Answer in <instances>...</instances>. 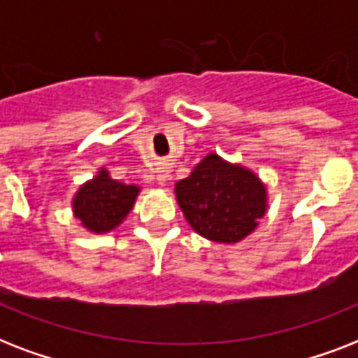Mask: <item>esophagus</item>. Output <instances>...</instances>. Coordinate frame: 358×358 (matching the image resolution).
<instances>
[{
  "instance_id": "34e87169",
  "label": "esophagus",
  "mask_w": 358,
  "mask_h": 358,
  "mask_svg": "<svg viewBox=\"0 0 358 358\" xmlns=\"http://www.w3.org/2000/svg\"><path fill=\"white\" fill-rule=\"evenodd\" d=\"M157 180H159V184H165V180H167V174H159V176H157Z\"/></svg>"
}]
</instances>
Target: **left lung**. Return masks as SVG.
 Returning <instances> with one entry per match:
<instances>
[{
  "label": "left lung",
  "instance_id": "1",
  "mask_svg": "<svg viewBox=\"0 0 358 358\" xmlns=\"http://www.w3.org/2000/svg\"><path fill=\"white\" fill-rule=\"evenodd\" d=\"M176 199L196 234L236 243L256 229L266 212V187L250 171L206 156L176 184Z\"/></svg>",
  "mask_w": 358,
  "mask_h": 358
}]
</instances>
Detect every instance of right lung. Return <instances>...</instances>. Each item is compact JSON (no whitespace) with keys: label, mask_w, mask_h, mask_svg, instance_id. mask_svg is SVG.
I'll return each instance as SVG.
<instances>
[{"label":"right lung","mask_w":358,"mask_h":358,"mask_svg":"<svg viewBox=\"0 0 358 358\" xmlns=\"http://www.w3.org/2000/svg\"><path fill=\"white\" fill-rule=\"evenodd\" d=\"M139 189L115 182L106 171L85 184L74 196V213L92 232H108L120 224L131 210Z\"/></svg>","instance_id":"obj_1"}]
</instances>
